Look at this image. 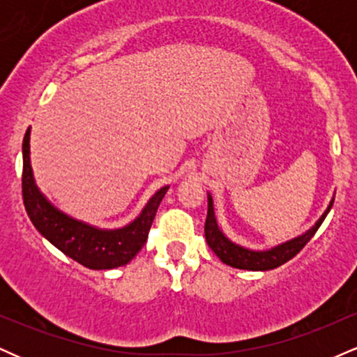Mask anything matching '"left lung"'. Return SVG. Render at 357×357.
<instances>
[{"mask_svg":"<svg viewBox=\"0 0 357 357\" xmlns=\"http://www.w3.org/2000/svg\"><path fill=\"white\" fill-rule=\"evenodd\" d=\"M334 196L335 192L333 195L331 203L327 204L326 211L321 215V218L315 221L312 227H310L305 233L296 236V238L287 240L284 243H278L272 248L253 250V248L243 247V245L235 243V241H231L227 235H225L223 230L220 228L218 220H216L213 196L211 192H208V215H206V223H204V236H206V241L208 245H210V248L215 252V255L218 257L223 264L240 270L267 272V270H273L280 267V265H284L285 261H289L290 258L296 257L297 253L301 252L307 243H309V240L315 235V231L319 230L322 221L326 220L327 213H329L331 208H333Z\"/></svg>","mask_w":357,"mask_h":357,"instance_id":"1","label":"left lung"}]
</instances>
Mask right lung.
<instances>
[{
  "mask_svg": "<svg viewBox=\"0 0 357 357\" xmlns=\"http://www.w3.org/2000/svg\"><path fill=\"white\" fill-rule=\"evenodd\" d=\"M30 134L31 127H28L23 139V203L40 235L90 270H110L129 264L144 247L155 211L169 186L155 191L136 218L124 227H93L59 210L36 186L30 159Z\"/></svg>",
  "mask_w": 357,
  "mask_h": 357,
  "instance_id": "obj_1",
  "label": "right lung"
}]
</instances>
